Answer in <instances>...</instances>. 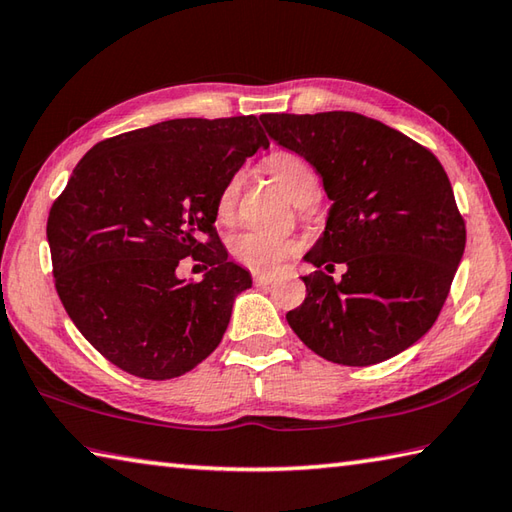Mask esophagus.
Returning a JSON list of instances; mask_svg holds the SVG:
<instances>
[{
  "instance_id": "obj_1",
  "label": "esophagus",
  "mask_w": 512,
  "mask_h": 512,
  "mask_svg": "<svg viewBox=\"0 0 512 512\" xmlns=\"http://www.w3.org/2000/svg\"><path fill=\"white\" fill-rule=\"evenodd\" d=\"M254 283H256L258 287H267V285L274 283V276H269V274H254Z\"/></svg>"
}]
</instances>
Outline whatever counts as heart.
I'll return each mask as SVG.
<instances>
[{"label":"heart","mask_w":512,"mask_h":512,"mask_svg":"<svg viewBox=\"0 0 512 512\" xmlns=\"http://www.w3.org/2000/svg\"><path fill=\"white\" fill-rule=\"evenodd\" d=\"M265 169L269 171L278 185H281L287 196L292 198L296 205L305 207L307 202H314L318 198V176L310 167V162L298 156L292 151H274L265 158ZM240 185H243V173H234L225 187L220 189L218 200H216V214L218 218H229L234 214L236 200L240 194ZM298 243L289 236H278V234H267V231H240L229 243V252L234 256L240 265L258 274H269L274 269L281 267L285 260L296 254Z\"/></svg>","instance_id":"1"}]
</instances>
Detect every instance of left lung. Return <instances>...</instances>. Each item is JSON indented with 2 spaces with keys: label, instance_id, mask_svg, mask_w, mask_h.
<instances>
[{
  "label": "left lung",
  "instance_id": "8db88e82",
  "mask_svg": "<svg viewBox=\"0 0 512 512\" xmlns=\"http://www.w3.org/2000/svg\"><path fill=\"white\" fill-rule=\"evenodd\" d=\"M269 138L298 153L332 200L323 236L305 254V301L287 323L312 352L374 365L417 343L446 303L466 247L450 180L419 142L352 111L263 113ZM343 262L336 284L320 269Z\"/></svg>",
  "mask_w": 512,
  "mask_h": 512
}]
</instances>
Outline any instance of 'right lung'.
Segmentation results:
<instances>
[{"instance_id":"right-lung-1","label":"right lung","mask_w":512,"mask_h":512,"mask_svg":"<svg viewBox=\"0 0 512 512\" xmlns=\"http://www.w3.org/2000/svg\"><path fill=\"white\" fill-rule=\"evenodd\" d=\"M260 147L254 115L182 118L102 140L77 162L46 223L55 289L120 370L176 379L218 347L252 276L227 258L216 200ZM187 255L210 265L198 284L175 274Z\"/></svg>"}]
</instances>
